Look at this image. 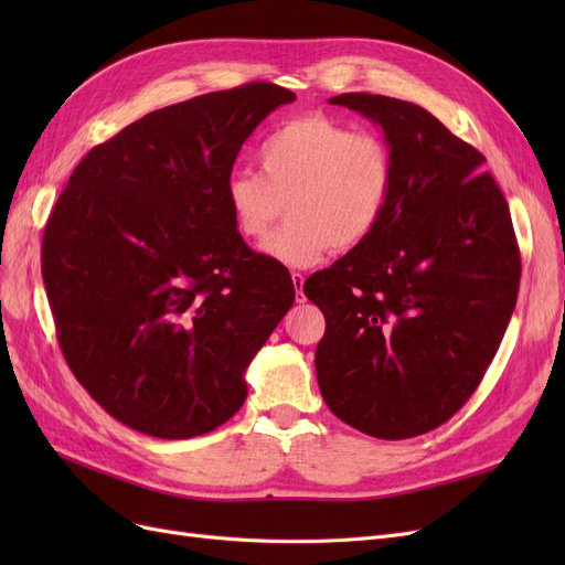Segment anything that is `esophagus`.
Returning a JSON list of instances; mask_svg holds the SVG:
<instances>
[{
    "mask_svg": "<svg viewBox=\"0 0 565 565\" xmlns=\"http://www.w3.org/2000/svg\"><path fill=\"white\" fill-rule=\"evenodd\" d=\"M292 282H295V289H297V295H295V299H297V303H303V276L301 273H292Z\"/></svg>",
    "mask_w": 565,
    "mask_h": 565,
    "instance_id": "1",
    "label": "esophagus"
}]
</instances>
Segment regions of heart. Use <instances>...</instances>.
Instances as JSON below:
<instances>
[{
	"label": "heart",
	"instance_id": "obj_1",
	"mask_svg": "<svg viewBox=\"0 0 565 565\" xmlns=\"http://www.w3.org/2000/svg\"><path fill=\"white\" fill-rule=\"evenodd\" d=\"M393 179V152L380 134L309 113L273 131L259 148V172H233L224 193L235 231L249 243L264 241L287 204V226L264 252L303 268L330 247L363 245L388 210Z\"/></svg>",
	"mask_w": 565,
	"mask_h": 565
}]
</instances>
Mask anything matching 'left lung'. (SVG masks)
<instances>
[{"instance_id":"8db88e82","label":"left lung","mask_w":565,"mask_h":565,"mask_svg":"<svg viewBox=\"0 0 565 565\" xmlns=\"http://www.w3.org/2000/svg\"><path fill=\"white\" fill-rule=\"evenodd\" d=\"M393 152L380 228L303 295L324 316L316 374L324 403L353 429L401 440L465 405L500 349L519 295L521 256L486 158L422 106L341 94Z\"/></svg>"}]
</instances>
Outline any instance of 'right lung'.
Masks as SVG:
<instances>
[{"mask_svg":"<svg viewBox=\"0 0 565 565\" xmlns=\"http://www.w3.org/2000/svg\"><path fill=\"white\" fill-rule=\"evenodd\" d=\"M295 98L249 82L152 110L92 148L51 210L42 278L61 351L134 431L179 440L228 422L295 301L287 268L245 245L224 193L249 134Z\"/></svg>","mask_w":565,"mask_h":565,"instance_id":"obj_1","label":"right lung"}]
</instances>
